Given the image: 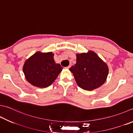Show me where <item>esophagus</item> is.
Returning a JSON list of instances; mask_svg holds the SVG:
<instances>
[{
    "mask_svg": "<svg viewBox=\"0 0 133 133\" xmlns=\"http://www.w3.org/2000/svg\"><path fill=\"white\" fill-rule=\"evenodd\" d=\"M71 64H69V66H67V67H66V68L67 69H70V67H71Z\"/></svg>",
    "mask_w": 133,
    "mask_h": 133,
    "instance_id": "esophagus-1",
    "label": "esophagus"
}]
</instances>
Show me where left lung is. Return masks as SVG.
I'll list each match as a JSON object with an SVG mask.
<instances>
[{
  "instance_id": "obj_1",
  "label": "left lung",
  "mask_w": 133,
  "mask_h": 133,
  "mask_svg": "<svg viewBox=\"0 0 133 133\" xmlns=\"http://www.w3.org/2000/svg\"><path fill=\"white\" fill-rule=\"evenodd\" d=\"M74 66L69 69L81 88L92 90L101 87L107 78L109 69L107 64L95 52L77 54Z\"/></svg>"
}]
</instances>
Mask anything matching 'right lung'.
Returning a JSON list of instances; mask_svg holds the SVG:
<instances>
[{"label": "right lung", "instance_id": "add662e5", "mask_svg": "<svg viewBox=\"0 0 133 133\" xmlns=\"http://www.w3.org/2000/svg\"><path fill=\"white\" fill-rule=\"evenodd\" d=\"M54 56L52 52L38 51L26 60L23 71L26 79L31 85L44 88L55 81L63 68L55 63Z\"/></svg>", "mask_w": 133, "mask_h": 133}]
</instances>
